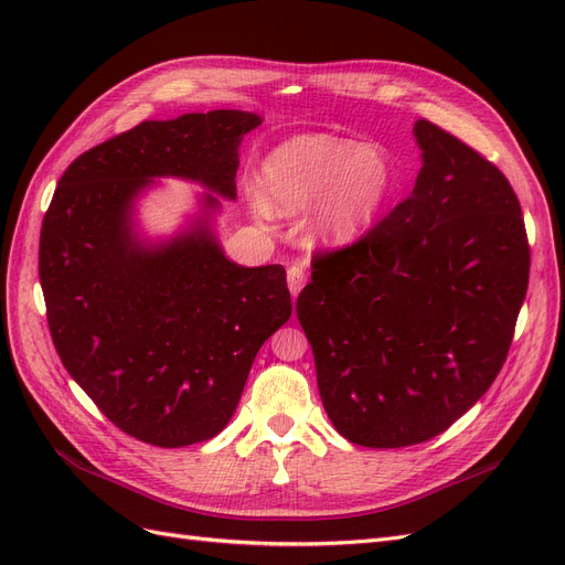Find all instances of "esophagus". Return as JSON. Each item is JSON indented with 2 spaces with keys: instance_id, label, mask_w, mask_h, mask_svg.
Returning a JSON list of instances; mask_svg holds the SVG:
<instances>
[{
  "instance_id": "34e87169",
  "label": "esophagus",
  "mask_w": 565,
  "mask_h": 565,
  "mask_svg": "<svg viewBox=\"0 0 565 565\" xmlns=\"http://www.w3.org/2000/svg\"><path fill=\"white\" fill-rule=\"evenodd\" d=\"M303 285H306V268L301 264H292V266L287 268V287H289V292L297 297L301 292Z\"/></svg>"
}]
</instances>
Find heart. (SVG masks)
Returning <instances> with one entry per match:
<instances>
[{"label":"heart","instance_id":"heart-1","mask_svg":"<svg viewBox=\"0 0 565 565\" xmlns=\"http://www.w3.org/2000/svg\"><path fill=\"white\" fill-rule=\"evenodd\" d=\"M388 150L332 134H303L280 143L262 167V195L273 214L313 210L311 237L347 247L370 231L396 193Z\"/></svg>","mask_w":565,"mask_h":565}]
</instances>
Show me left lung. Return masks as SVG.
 Returning <instances> with one entry per match:
<instances>
[{
  "label": "left lung",
  "instance_id": "obj_1",
  "mask_svg": "<svg viewBox=\"0 0 565 565\" xmlns=\"http://www.w3.org/2000/svg\"><path fill=\"white\" fill-rule=\"evenodd\" d=\"M415 136L413 193L361 241L316 254L297 299L324 413L365 448L417 446L465 415L500 374L527 292L507 177L429 119Z\"/></svg>",
  "mask_w": 565,
  "mask_h": 565
}]
</instances>
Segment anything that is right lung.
Wrapping results in <instances>:
<instances>
[{"label":"right lung","instance_id":"obj_1","mask_svg":"<svg viewBox=\"0 0 565 565\" xmlns=\"http://www.w3.org/2000/svg\"><path fill=\"white\" fill-rule=\"evenodd\" d=\"M243 110L150 119L65 169L40 233L49 332L71 377L117 429L158 448L214 438L233 417L264 341L292 316L280 264L228 262L207 216L162 245L134 233L156 177L235 200ZM204 212L218 200L202 198Z\"/></svg>","mask_w":565,"mask_h":565}]
</instances>
